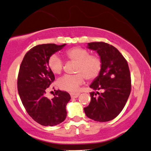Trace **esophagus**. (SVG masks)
<instances>
[{
	"label": "esophagus",
	"mask_w": 151,
	"mask_h": 151,
	"mask_svg": "<svg viewBox=\"0 0 151 151\" xmlns=\"http://www.w3.org/2000/svg\"><path fill=\"white\" fill-rule=\"evenodd\" d=\"M70 95H71V98H78V97H79V93H70Z\"/></svg>",
	"instance_id": "1"
}]
</instances>
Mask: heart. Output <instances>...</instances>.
Segmentation results:
<instances>
[{"label": "heart", "mask_w": 151, "mask_h": 151, "mask_svg": "<svg viewBox=\"0 0 151 151\" xmlns=\"http://www.w3.org/2000/svg\"><path fill=\"white\" fill-rule=\"evenodd\" d=\"M65 56L68 60L76 62L73 75H65L57 81L60 89L67 91H77L84 81L85 78L93 81L98 78L102 69V60L97 54H90L88 49L81 47H74L65 51ZM49 69L55 75L61 74L63 62L56 55H53L47 62Z\"/></svg>", "instance_id": "obj_1"}]
</instances>
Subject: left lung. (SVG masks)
<instances>
[{
  "label": "left lung",
  "mask_w": 151,
  "mask_h": 151,
  "mask_svg": "<svg viewBox=\"0 0 151 151\" xmlns=\"http://www.w3.org/2000/svg\"><path fill=\"white\" fill-rule=\"evenodd\" d=\"M88 48L97 51L102 60V69L90 85L91 100L84 107L87 117L95 121L106 122L115 118L126 104L131 92V77L127 60L116 47L103 42H90ZM97 94L99 95L96 97Z\"/></svg>",
  "instance_id": "obj_1"
}]
</instances>
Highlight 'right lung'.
Segmentation results:
<instances>
[{
	"label": "right lung",
	"instance_id": "add662e5",
	"mask_svg": "<svg viewBox=\"0 0 151 151\" xmlns=\"http://www.w3.org/2000/svg\"><path fill=\"white\" fill-rule=\"evenodd\" d=\"M65 45L35 46L26 53L19 68L17 89L23 105L30 117L44 126L60 124L67 116L66 105L71 99L69 93L58 90L51 100L45 96L55 80L47 62L51 55Z\"/></svg>",
	"mask_w": 151,
	"mask_h": 151
}]
</instances>
